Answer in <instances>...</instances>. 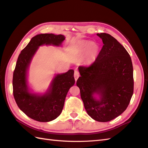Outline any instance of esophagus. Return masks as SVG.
I'll return each instance as SVG.
<instances>
[{
    "instance_id": "esophagus-1",
    "label": "esophagus",
    "mask_w": 148,
    "mask_h": 148,
    "mask_svg": "<svg viewBox=\"0 0 148 148\" xmlns=\"http://www.w3.org/2000/svg\"><path fill=\"white\" fill-rule=\"evenodd\" d=\"M79 77V71L78 70H75V72H74V77H75V79L76 81H77V80L78 79Z\"/></svg>"
}]
</instances>
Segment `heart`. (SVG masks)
Returning <instances> with one entry per match:
<instances>
[{"label":"heart","mask_w":148,"mask_h":148,"mask_svg":"<svg viewBox=\"0 0 148 148\" xmlns=\"http://www.w3.org/2000/svg\"><path fill=\"white\" fill-rule=\"evenodd\" d=\"M82 48L84 52H87L88 51L90 50V51H89V56L88 59L89 63H91L95 60L98 51V48L96 44L91 41L84 42L82 44Z\"/></svg>","instance_id":"1"}]
</instances>
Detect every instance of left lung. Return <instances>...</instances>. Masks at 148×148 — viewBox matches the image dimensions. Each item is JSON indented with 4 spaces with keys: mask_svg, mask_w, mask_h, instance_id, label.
<instances>
[{
    "mask_svg": "<svg viewBox=\"0 0 148 148\" xmlns=\"http://www.w3.org/2000/svg\"><path fill=\"white\" fill-rule=\"evenodd\" d=\"M104 45L96 59L88 66H79L77 82L84 108L98 122H109L126 110L133 94V70L131 57L111 35L97 34ZM97 93L100 99L93 95Z\"/></svg>",
    "mask_w": 148,
    "mask_h": 148,
    "instance_id": "1",
    "label": "left lung"
}]
</instances>
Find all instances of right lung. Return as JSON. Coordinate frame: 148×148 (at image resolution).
Returning <instances> with one entry per match:
<instances>
[{
  "instance_id": "right-lung-1",
  "label": "right lung",
  "mask_w": 148,
  "mask_h": 148,
  "mask_svg": "<svg viewBox=\"0 0 148 148\" xmlns=\"http://www.w3.org/2000/svg\"><path fill=\"white\" fill-rule=\"evenodd\" d=\"M64 35L40 34L32 38L18 58L13 75V93L17 106L31 119L38 122H50L59 117L64 106L69 89L74 85V70L58 74L52 80L47 92L42 96L30 93L27 84V70L38 47L59 46L64 41Z\"/></svg>"
}]
</instances>
